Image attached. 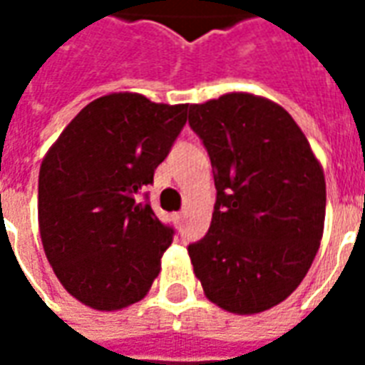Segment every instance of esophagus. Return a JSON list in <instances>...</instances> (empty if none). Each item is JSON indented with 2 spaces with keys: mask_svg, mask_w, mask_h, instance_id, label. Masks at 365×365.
<instances>
[{
  "mask_svg": "<svg viewBox=\"0 0 365 365\" xmlns=\"http://www.w3.org/2000/svg\"><path fill=\"white\" fill-rule=\"evenodd\" d=\"M183 219H185V213H183V211H180V213H174V221L175 222H182Z\"/></svg>",
  "mask_w": 365,
  "mask_h": 365,
  "instance_id": "obj_1",
  "label": "esophagus"
}]
</instances>
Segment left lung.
<instances>
[{
    "label": "left lung",
    "instance_id": "left-lung-1",
    "mask_svg": "<svg viewBox=\"0 0 365 365\" xmlns=\"http://www.w3.org/2000/svg\"><path fill=\"white\" fill-rule=\"evenodd\" d=\"M217 203L207 235L187 246L207 299L235 314L279 305L313 264L327 183L303 130L282 105L245 91L190 105Z\"/></svg>",
    "mask_w": 365,
    "mask_h": 365
}]
</instances>
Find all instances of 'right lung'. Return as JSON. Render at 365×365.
<instances>
[{"instance_id": "1", "label": "right lung", "mask_w": 365, "mask_h": 365, "mask_svg": "<svg viewBox=\"0 0 365 365\" xmlns=\"http://www.w3.org/2000/svg\"><path fill=\"white\" fill-rule=\"evenodd\" d=\"M187 103L140 93L97 97L68 123L38 172V230L64 289L96 311L148 293L174 230L136 195L154 180L187 119Z\"/></svg>"}]
</instances>
